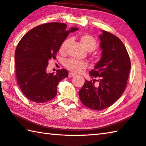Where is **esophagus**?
Returning a JSON list of instances; mask_svg holds the SVG:
<instances>
[{"mask_svg":"<svg viewBox=\"0 0 146 146\" xmlns=\"http://www.w3.org/2000/svg\"><path fill=\"white\" fill-rule=\"evenodd\" d=\"M68 76H69V77H70V78L73 77V76H75V73H72V72H70V73H69V75Z\"/></svg>","mask_w":146,"mask_h":146,"instance_id":"obj_1","label":"esophagus"}]
</instances>
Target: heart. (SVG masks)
Returning a JSON list of instances; mask_svg holds the SVG:
<instances>
[{
	"instance_id": "obj_1",
	"label": "heart",
	"mask_w": 146,
	"mask_h": 146,
	"mask_svg": "<svg viewBox=\"0 0 146 146\" xmlns=\"http://www.w3.org/2000/svg\"><path fill=\"white\" fill-rule=\"evenodd\" d=\"M78 40L80 41L81 45L86 51H91L95 49L97 47V42L95 38L93 37L90 35H82L78 37ZM69 43V40H65L61 44L59 48V52L60 53H64L66 51V46ZM64 66L68 70H70L73 72L77 73L81 70L84 69L87 66V64L84 61L78 60L76 59L70 58L66 60L64 63Z\"/></svg>"
}]
</instances>
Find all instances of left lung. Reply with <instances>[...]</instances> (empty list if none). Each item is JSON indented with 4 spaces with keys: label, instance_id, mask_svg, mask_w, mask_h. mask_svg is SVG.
<instances>
[{
    "label": "left lung",
    "instance_id": "8db88e82",
    "mask_svg": "<svg viewBox=\"0 0 146 146\" xmlns=\"http://www.w3.org/2000/svg\"><path fill=\"white\" fill-rule=\"evenodd\" d=\"M99 38L100 60L89 73L97 79L86 80L78 93L83 104L93 110H104L117 101L126 88L131 70L129 56L122 42L104 30Z\"/></svg>",
    "mask_w": 146,
    "mask_h": 146
}]
</instances>
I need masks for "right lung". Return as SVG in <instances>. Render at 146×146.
Listing matches in <instances>:
<instances>
[{
    "label": "right lung",
    "instance_id": "obj_1",
    "mask_svg": "<svg viewBox=\"0 0 146 146\" xmlns=\"http://www.w3.org/2000/svg\"><path fill=\"white\" fill-rule=\"evenodd\" d=\"M78 28L67 29L64 23L41 24L29 31L17 46L15 53L17 81L24 96L36 103L56 97L57 85L68 76L65 69L48 73V61L56 58L61 44Z\"/></svg>",
    "mask_w": 146,
    "mask_h": 146
}]
</instances>
